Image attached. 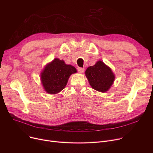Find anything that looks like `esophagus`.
Returning a JSON list of instances; mask_svg holds the SVG:
<instances>
[{"instance_id":"34e87169","label":"esophagus","mask_w":153,"mask_h":153,"mask_svg":"<svg viewBox=\"0 0 153 153\" xmlns=\"http://www.w3.org/2000/svg\"><path fill=\"white\" fill-rule=\"evenodd\" d=\"M84 71V68H80V67L77 68V71L79 72H80V73H82Z\"/></svg>"}]
</instances>
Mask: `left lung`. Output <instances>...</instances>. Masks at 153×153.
<instances>
[{
	"mask_svg": "<svg viewBox=\"0 0 153 153\" xmlns=\"http://www.w3.org/2000/svg\"><path fill=\"white\" fill-rule=\"evenodd\" d=\"M85 76L93 89L101 92L107 91L115 79L111 69L101 61L88 68Z\"/></svg>",
	"mask_w": 153,
	"mask_h": 153,
	"instance_id": "1",
	"label": "left lung"
}]
</instances>
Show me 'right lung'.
Returning <instances> with one entry per match:
<instances>
[{"label": "right lung", "mask_w": 153, "mask_h": 153, "mask_svg": "<svg viewBox=\"0 0 153 153\" xmlns=\"http://www.w3.org/2000/svg\"><path fill=\"white\" fill-rule=\"evenodd\" d=\"M77 72L76 68L68 65L64 61L54 59L47 64L42 72V82L45 90L49 94H55L64 89L69 76Z\"/></svg>", "instance_id": "right-lung-1"}]
</instances>
